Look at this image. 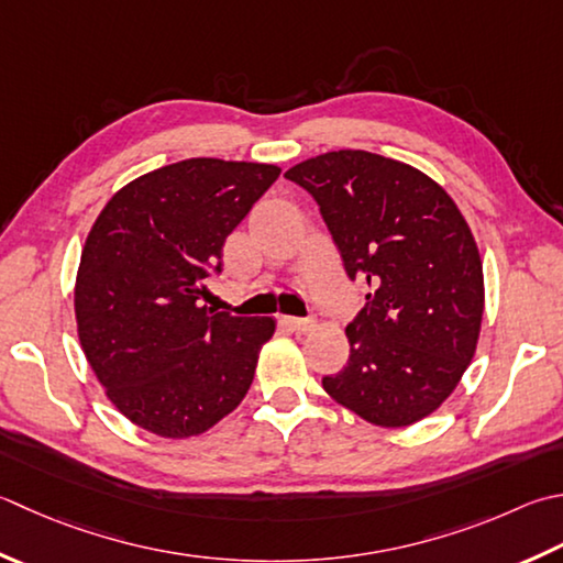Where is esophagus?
I'll use <instances>...</instances> for the list:
<instances>
[{
	"instance_id": "1",
	"label": "esophagus",
	"mask_w": 563,
	"mask_h": 563,
	"mask_svg": "<svg viewBox=\"0 0 563 563\" xmlns=\"http://www.w3.org/2000/svg\"><path fill=\"white\" fill-rule=\"evenodd\" d=\"M283 322L292 327L295 332H310V329L314 327L312 317H283Z\"/></svg>"
}]
</instances>
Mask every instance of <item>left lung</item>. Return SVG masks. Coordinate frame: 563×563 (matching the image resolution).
I'll return each mask as SVG.
<instances>
[{
    "label": "left lung",
    "mask_w": 563,
    "mask_h": 563,
    "mask_svg": "<svg viewBox=\"0 0 563 563\" xmlns=\"http://www.w3.org/2000/svg\"><path fill=\"white\" fill-rule=\"evenodd\" d=\"M312 195L366 305L349 363L324 390L378 427L442 405L476 351L483 266L454 200L424 173L368 151H332L285 173Z\"/></svg>",
    "instance_id": "8db88e82"
}]
</instances>
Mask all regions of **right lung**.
Wrapping results in <instances>:
<instances>
[{"label":"right lung","mask_w":563,"mask_h":563,"mask_svg":"<svg viewBox=\"0 0 563 563\" xmlns=\"http://www.w3.org/2000/svg\"><path fill=\"white\" fill-rule=\"evenodd\" d=\"M278 165L190 158L112 197L85 241L75 285L77 334L107 398L168 439L202 434L244 400L273 317L202 305L224 241Z\"/></svg>","instance_id":"add662e5"}]
</instances>
